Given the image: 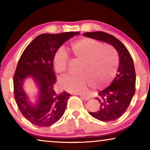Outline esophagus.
I'll list each match as a JSON object with an SVG mask.
<instances>
[{
	"instance_id": "34e87169",
	"label": "esophagus",
	"mask_w": 150,
	"mask_h": 150,
	"mask_svg": "<svg viewBox=\"0 0 150 150\" xmlns=\"http://www.w3.org/2000/svg\"><path fill=\"white\" fill-rule=\"evenodd\" d=\"M81 97L83 100H89L91 99V97L89 96H87V95H81Z\"/></svg>"
}]
</instances>
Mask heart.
I'll list each match as a JSON object with an SVG mask.
<instances>
[{
	"mask_svg": "<svg viewBox=\"0 0 150 150\" xmlns=\"http://www.w3.org/2000/svg\"><path fill=\"white\" fill-rule=\"evenodd\" d=\"M74 57L81 61L76 75H65L59 79L63 89L71 93L85 91L89 85L101 89L108 85L118 69V56L111 47L91 38H83L71 44ZM69 54L64 46L59 47L53 56L54 69L59 74L67 71Z\"/></svg>",
	"mask_w": 150,
	"mask_h": 150,
	"instance_id": "heart-1",
	"label": "heart"
}]
</instances>
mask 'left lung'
I'll return each mask as SVG.
<instances>
[{
  "label": "left lung",
  "mask_w": 150,
  "mask_h": 150,
  "mask_svg": "<svg viewBox=\"0 0 150 150\" xmlns=\"http://www.w3.org/2000/svg\"><path fill=\"white\" fill-rule=\"evenodd\" d=\"M83 35L111 44L119 53L120 65L115 79L109 87L98 92L96 99L100 102V109L89 112L92 117L102 122L116 120L126 112L135 93L136 73L133 59L126 47L112 35L97 31L85 33Z\"/></svg>",
  "instance_id": "8db88e82"
}]
</instances>
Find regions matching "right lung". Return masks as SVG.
<instances>
[{"label": "right lung", "mask_w": 150, "mask_h": 150, "mask_svg": "<svg viewBox=\"0 0 150 150\" xmlns=\"http://www.w3.org/2000/svg\"><path fill=\"white\" fill-rule=\"evenodd\" d=\"M79 32L58 34H41L34 39L22 52L13 75L14 98L20 111L26 120L40 127L54 124L64 114L67 102L71 95L66 91L58 93L53 67L55 51L65 42ZM31 76L38 84L40 93L36 105H30L22 89L23 81Z\"/></svg>", "instance_id": "1"}]
</instances>
